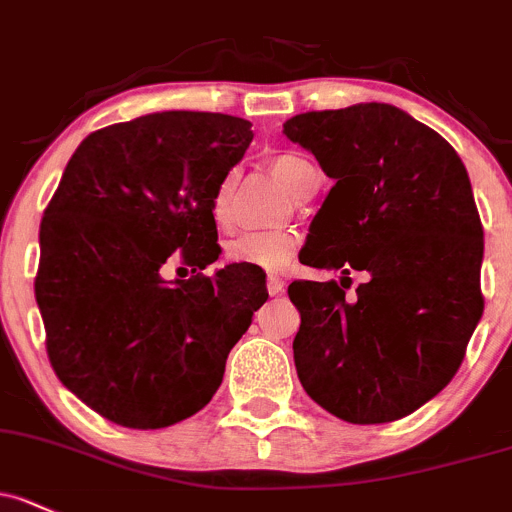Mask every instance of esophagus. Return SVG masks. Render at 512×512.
Segmentation results:
<instances>
[{
  "label": "esophagus",
  "instance_id": "esophagus-1",
  "mask_svg": "<svg viewBox=\"0 0 512 512\" xmlns=\"http://www.w3.org/2000/svg\"><path fill=\"white\" fill-rule=\"evenodd\" d=\"M284 287H287V282H284V277H279L277 272L267 274V292H270L272 297H277V294H282Z\"/></svg>",
  "mask_w": 512,
  "mask_h": 512
}]
</instances>
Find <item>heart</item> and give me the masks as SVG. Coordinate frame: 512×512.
Segmentation results:
<instances>
[{
    "label": "heart",
    "mask_w": 512,
    "mask_h": 512,
    "mask_svg": "<svg viewBox=\"0 0 512 512\" xmlns=\"http://www.w3.org/2000/svg\"><path fill=\"white\" fill-rule=\"evenodd\" d=\"M272 171L294 196H304L316 169L311 161L297 154H279L272 159ZM235 193H238V176L228 174L215 186L211 198V218L218 230H230L235 225ZM297 247V235L289 230H262V233H245L225 245V257L233 265H252L277 270L292 260Z\"/></svg>",
    "instance_id": "b5f03b06"
}]
</instances>
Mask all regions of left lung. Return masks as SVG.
<instances>
[{
	"mask_svg": "<svg viewBox=\"0 0 512 512\" xmlns=\"http://www.w3.org/2000/svg\"><path fill=\"white\" fill-rule=\"evenodd\" d=\"M284 134L333 188L301 262L365 272L292 282L294 363L306 395L351 424L407 417L459 370L483 314V228L464 161L432 127L385 102L304 112Z\"/></svg>",
	"mask_w": 512,
	"mask_h": 512,
	"instance_id": "obj_1",
	"label": "left lung"
}]
</instances>
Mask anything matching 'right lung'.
Segmentation results:
<instances>
[{
  "label": "right lung",
  "instance_id": "obj_1",
  "mask_svg": "<svg viewBox=\"0 0 512 512\" xmlns=\"http://www.w3.org/2000/svg\"><path fill=\"white\" fill-rule=\"evenodd\" d=\"M252 125L220 112H154L88 134L41 220L36 304L58 380L129 429H161L211 402L225 360L267 301L252 265L166 283L173 254L218 260L215 186Z\"/></svg>",
  "mask_w": 512,
  "mask_h": 512
}]
</instances>
